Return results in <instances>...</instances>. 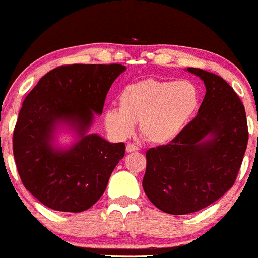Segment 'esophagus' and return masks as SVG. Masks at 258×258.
Listing matches in <instances>:
<instances>
[{
  "label": "esophagus",
  "mask_w": 258,
  "mask_h": 258,
  "mask_svg": "<svg viewBox=\"0 0 258 258\" xmlns=\"http://www.w3.org/2000/svg\"><path fill=\"white\" fill-rule=\"evenodd\" d=\"M139 149V148L136 146V144H133V143H128L126 146V152L127 153H133V152H137V150Z\"/></svg>",
  "instance_id": "esophagus-1"
}]
</instances>
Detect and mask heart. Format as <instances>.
<instances>
[{
  "mask_svg": "<svg viewBox=\"0 0 258 258\" xmlns=\"http://www.w3.org/2000/svg\"><path fill=\"white\" fill-rule=\"evenodd\" d=\"M119 109L105 111L106 128L127 138L139 122V132L153 144H166L184 128L199 105L197 87L189 81L146 79L120 91Z\"/></svg>",
  "mask_w": 258,
  "mask_h": 258,
  "instance_id": "heart-1",
  "label": "heart"
}]
</instances>
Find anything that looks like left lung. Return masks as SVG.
I'll use <instances>...</instances> for the list:
<instances>
[{"label": "left lung", "instance_id": "left-lung-1", "mask_svg": "<svg viewBox=\"0 0 258 258\" xmlns=\"http://www.w3.org/2000/svg\"><path fill=\"white\" fill-rule=\"evenodd\" d=\"M206 94L198 115L166 146L147 150L143 189L171 215L197 212L232 188L247 147L246 112L238 94L221 76L188 68Z\"/></svg>", "mask_w": 258, "mask_h": 258}]
</instances>
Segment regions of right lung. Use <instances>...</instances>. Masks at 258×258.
I'll return each mask as SVG.
<instances>
[{"label": "right lung", "instance_id": "obj_1", "mask_svg": "<svg viewBox=\"0 0 258 258\" xmlns=\"http://www.w3.org/2000/svg\"><path fill=\"white\" fill-rule=\"evenodd\" d=\"M121 64L61 65L47 73L23 102L13 132V154L23 184L44 206L81 212L98 201L110 174L125 156V143L87 135L93 115L102 114ZM63 122L79 141L54 148L55 127Z\"/></svg>", "mask_w": 258, "mask_h": 258}]
</instances>
